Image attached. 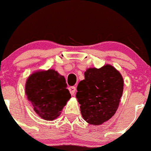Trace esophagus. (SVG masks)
<instances>
[{"label":"esophagus","mask_w":151,"mask_h":151,"mask_svg":"<svg viewBox=\"0 0 151 151\" xmlns=\"http://www.w3.org/2000/svg\"><path fill=\"white\" fill-rule=\"evenodd\" d=\"M76 90V87H74V86L70 87V88H69V91H70V93L71 94V95H73L74 94H75Z\"/></svg>","instance_id":"obj_1"}]
</instances>
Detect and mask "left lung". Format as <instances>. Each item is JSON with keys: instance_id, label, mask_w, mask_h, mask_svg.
Listing matches in <instances>:
<instances>
[{"instance_id": "left-lung-1", "label": "left lung", "mask_w": 151, "mask_h": 151, "mask_svg": "<svg viewBox=\"0 0 151 151\" xmlns=\"http://www.w3.org/2000/svg\"><path fill=\"white\" fill-rule=\"evenodd\" d=\"M123 89V78L112 65L87 69L76 93L83 119L93 125L108 121L117 110Z\"/></svg>"}]
</instances>
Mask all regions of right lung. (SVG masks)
<instances>
[{"instance_id": "add662e5", "label": "right lung", "mask_w": 151, "mask_h": 151, "mask_svg": "<svg viewBox=\"0 0 151 151\" xmlns=\"http://www.w3.org/2000/svg\"><path fill=\"white\" fill-rule=\"evenodd\" d=\"M65 78L54 69L39 70L28 77L25 94L41 118L52 121L61 114L70 98Z\"/></svg>"}]
</instances>
